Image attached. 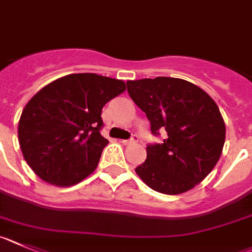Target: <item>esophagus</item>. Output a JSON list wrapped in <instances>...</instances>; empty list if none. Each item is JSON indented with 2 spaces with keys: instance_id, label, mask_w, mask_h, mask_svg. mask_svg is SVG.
Listing matches in <instances>:
<instances>
[{
  "instance_id": "esophagus-1",
  "label": "esophagus",
  "mask_w": 252,
  "mask_h": 252,
  "mask_svg": "<svg viewBox=\"0 0 252 252\" xmlns=\"http://www.w3.org/2000/svg\"><path fill=\"white\" fill-rule=\"evenodd\" d=\"M138 139H139V137H138L137 134H133L130 139L122 140V143H123V144H133V143H137Z\"/></svg>"
}]
</instances>
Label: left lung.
I'll list each match as a JSON object with an SVG mask.
<instances>
[{
    "instance_id": "obj_1",
    "label": "left lung",
    "mask_w": 252,
    "mask_h": 252,
    "mask_svg": "<svg viewBox=\"0 0 252 252\" xmlns=\"http://www.w3.org/2000/svg\"><path fill=\"white\" fill-rule=\"evenodd\" d=\"M133 102L145 113L153 135L147 160L135 168L149 188L168 195L192 189L209 175L221 155L225 123L216 103L190 82L170 77L126 82Z\"/></svg>"
}]
</instances>
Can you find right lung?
<instances>
[{
	"instance_id": "add662e5",
	"label": "right lung",
	"mask_w": 252,
	"mask_h": 252,
	"mask_svg": "<svg viewBox=\"0 0 252 252\" xmlns=\"http://www.w3.org/2000/svg\"><path fill=\"white\" fill-rule=\"evenodd\" d=\"M124 91L123 81L94 73L69 74L42 88L18 123L20 147L31 169L60 187L93 173L108 144L100 135L102 109Z\"/></svg>"
}]
</instances>
